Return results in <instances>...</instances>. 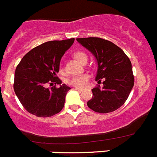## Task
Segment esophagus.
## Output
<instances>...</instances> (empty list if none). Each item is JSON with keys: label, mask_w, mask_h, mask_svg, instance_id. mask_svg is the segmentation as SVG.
<instances>
[{"label": "esophagus", "mask_w": 157, "mask_h": 157, "mask_svg": "<svg viewBox=\"0 0 157 157\" xmlns=\"http://www.w3.org/2000/svg\"><path fill=\"white\" fill-rule=\"evenodd\" d=\"M75 89L76 90H78V91H83V90H84V89H82V88H77V87H75Z\"/></svg>", "instance_id": "34e87169"}]
</instances>
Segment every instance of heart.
<instances>
[{"label": "heart", "mask_w": 157, "mask_h": 157, "mask_svg": "<svg viewBox=\"0 0 157 157\" xmlns=\"http://www.w3.org/2000/svg\"><path fill=\"white\" fill-rule=\"evenodd\" d=\"M74 56L76 59L80 61L81 63L88 59L86 53L82 51H78L74 53ZM60 71H63V68L60 67L59 68ZM89 80H90V75L88 74H81V75H72L67 79V83L69 85L73 86L75 87H84L88 84Z\"/></svg>", "instance_id": "b5f03b06"}]
</instances>
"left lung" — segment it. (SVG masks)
Instances as JSON below:
<instances>
[{
	"label": "left lung",
	"mask_w": 157,
	"mask_h": 157,
	"mask_svg": "<svg viewBox=\"0 0 157 157\" xmlns=\"http://www.w3.org/2000/svg\"><path fill=\"white\" fill-rule=\"evenodd\" d=\"M82 45L90 51L98 60L96 81L92 90L93 98L87 102L90 109L99 113H109L125 103L134 86V77L131 62L125 52L112 41L101 37L77 38Z\"/></svg>",
	"instance_id": "8db88e82"
}]
</instances>
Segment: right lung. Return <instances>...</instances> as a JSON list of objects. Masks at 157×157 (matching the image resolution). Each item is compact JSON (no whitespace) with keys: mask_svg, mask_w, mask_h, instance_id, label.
Here are the masks:
<instances>
[{"mask_svg":"<svg viewBox=\"0 0 157 157\" xmlns=\"http://www.w3.org/2000/svg\"><path fill=\"white\" fill-rule=\"evenodd\" d=\"M75 38L43 43L27 52L17 65L13 88L26 110L37 117H50L64 106L71 88L57 76L60 59ZM47 85H52L47 88Z\"/></svg>","mask_w":157,"mask_h":157,"instance_id":"add662e5","label":"right lung"}]
</instances>
